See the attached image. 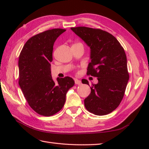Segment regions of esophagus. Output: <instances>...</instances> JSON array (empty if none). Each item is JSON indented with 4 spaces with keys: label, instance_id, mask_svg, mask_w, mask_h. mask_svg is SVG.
<instances>
[{
    "label": "esophagus",
    "instance_id": "1",
    "mask_svg": "<svg viewBox=\"0 0 149 149\" xmlns=\"http://www.w3.org/2000/svg\"><path fill=\"white\" fill-rule=\"evenodd\" d=\"M74 81H75V84H77V85H81V84H82L81 81L80 80L77 79H75Z\"/></svg>",
    "mask_w": 149,
    "mask_h": 149
}]
</instances>
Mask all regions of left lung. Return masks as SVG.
I'll return each mask as SVG.
<instances>
[{"label": "left lung", "instance_id": "obj_1", "mask_svg": "<svg viewBox=\"0 0 149 149\" xmlns=\"http://www.w3.org/2000/svg\"><path fill=\"white\" fill-rule=\"evenodd\" d=\"M70 29L90 48L87 75L98 77V83L92 84L90 94L84 99L85 107L94 115H107L121 102L129 79L124 49L105 31L86 27ZM82 83L89 85L86 79Z\"/></svg>", "mask_w": 149, "mask_h": 149}]
</instances>
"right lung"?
I'll return each mask as SVG.
<instances>
[{
  "instance_id": "right-lung-1",
  "label": "right lung",
  "mask_w": 149,
  "mask_h": 149,
  "mask_svg": "<svg viewBox=\"0 0 149 149\" xmlns=\"http://www.w3.org/2000/svg\"><path fill=\"white\" fill-rule=\"evenodd\" d=\"M65 31L53 29L36 34L27 41L19 56V86L30 107L40 115L59 112L75 83L70 77H58L55 83L51 76L54 43Z\"/></svg>"
}]
</instances>
